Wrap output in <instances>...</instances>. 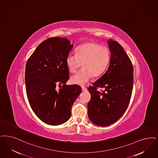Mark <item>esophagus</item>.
<instances>
[{
  "mask_svg": "<svg viewBox=\"0 0 158 158\" xmlns=\"http://www.w3.org/2000/svg\"><path fill=\"white\" fill-rule=\"evenodd\" d=\"M82 89L83 92H85V91L87 90V89L85 87H84V86H82Z\"/></svg>",
  "mask_w": 158,
  "mask_h": 158,
  "instance_id": "obj_1",
  "label": "esophagus"
}]
</instances>
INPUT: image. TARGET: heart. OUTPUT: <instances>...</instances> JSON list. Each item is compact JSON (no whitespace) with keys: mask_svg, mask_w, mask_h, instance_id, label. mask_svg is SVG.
Instances as JSON below:
<instances>
[{"mask_svg":"<svg viewBox=\"0 0 158 158\" xmlns=\"http://www.w3.org/2000/svg\"><path fill=\"white\" fill-rule=\"evenodd\" d=\"M110 58V50L106 46L94 42L80 46L76 49V54L70 53L66 57V64L70 72H76L82 64L83 68L71 77V82L82 86L89 81L92 75H101L106 69Z\"/></svg>","mask_w":158,"mask_h":158,"instance_id":"heart-1","label":"heart"}]
</instances>
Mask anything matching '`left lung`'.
<instances>
[{
  "instance_id": "8db88e82",
  "label": "left lung",
  "mask_w": 158,
  "mask_h": 158,
  "mask_svg": "<svg viewBox=\"0 0 158 158\" xmlns=\"http://www.w3.org/2000/svg\"><path fill=\"white\" fill-rule=\"evenodd\" d=\"M110 52L109 66L105 73L88 88L91 99L88 105L90 120L96 125H112L125 112L132 92V64L125 51L116 41H107ZM97 87L104 90L100 92Z\"/></svg>"
}]
</instances>
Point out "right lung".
<instances>
[{
    "mask_svg": "<svg viewBox=\"0 0 158 158\" xmlns=\"http://www.w3.org/2000/svg\"><path fill=\"white\" fill-rule=\"evenodd\" d=\"M73 46L67 38H49L26 63L28 101L34 113L48 125H59L69 120L72 106L82 91L79 85H66L69 79L66 57Z\"/></svg>",
    "mask_w": 158,
    "mask_h": 158,
    "instance_id": "add662e5",
    "label": "right lung"
}]
</instances>
